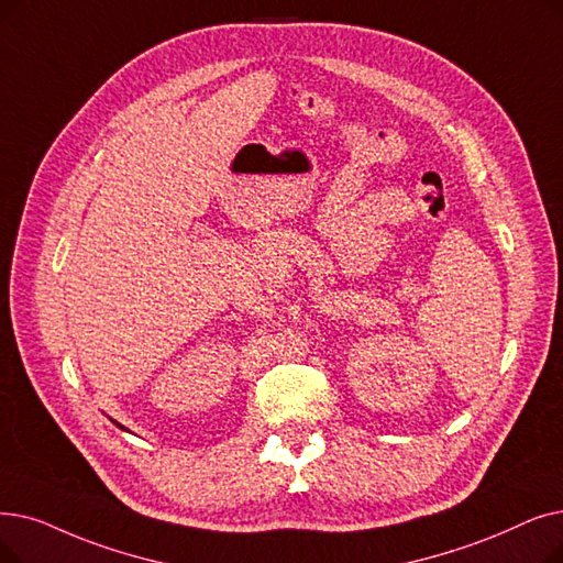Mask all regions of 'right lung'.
I'll return each instance as SVG.
<instances>
[{"label": "right lung", "instance_id": "1", "mask_svg": "<svg viewBox=\"0 0 563 563\" xmlns=\"http://www.w3.org/2000/svg\"><path fill=\"white\" fill-rule=\"evenodd\" d=\"M117 426H119V423H117ZM119 428H124V426H119Z\"/></svg>", "mask_w": 563, "mask_h": 563}]
</instances>
